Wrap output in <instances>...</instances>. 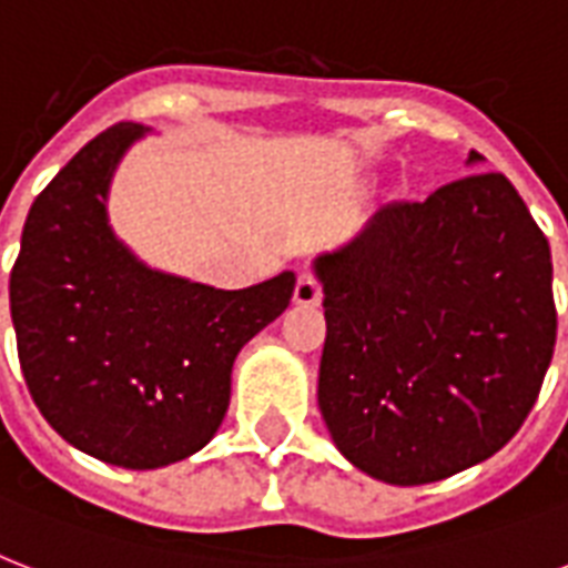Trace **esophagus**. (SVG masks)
I'll return each mask as SVG.
<instances>
[{"instance_id":"esophagus-1","label":"esophagus","mask_w":568,"mask_h":568,"mask_svg":"<svg viewBox=\"0 0 568 568\" xmlns=\"http://www.w3.org/2000/svg\"><path fill=\"white\" fill-rule=\"evenodd\" d=\"M324 297L321 292V283L312 274H301L297 276V285H294V306H301V310H315Z\"/></svg>"}]
</instances>
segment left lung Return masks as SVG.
<instances>
[{
	"label": "left lung",
	"instance_id": "obj_1",
	"mask_svg": "<svg viewBox=\"0 0 568 568\" xmlns=\"http://www.w3.org/2000/svg\"><path fill=\"white\" fill-rule=\"evenodd\" d=\"M315 274L318 406L359 471L433 484L516 436L555 354L557 310L548 239L504 173L383 205Z\"/></svg>",
	"mask_w": 568,
	"mask_h": 568
}]
</instances>
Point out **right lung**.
I'll return each instance as SVG.
<instances>
[{"label": "right lung", "instance_id": "obj_1", "mask_svg": "<svg viewBox=\"0 0 568 568\" xmlns=\"http://www.w3.org/2000/svg\"><path fill=\"white\" fill-rule=\"evenodd\" d=\"M144 132L118 123L58 171L11 267L17 354L38 409L73 448L138 471L212 439L235 356L294 294L292 271L223 292L150 271L114 239L111 173Z\"/></svg>", "mask_w": 568, "mask_h": 568}]
</instances>
